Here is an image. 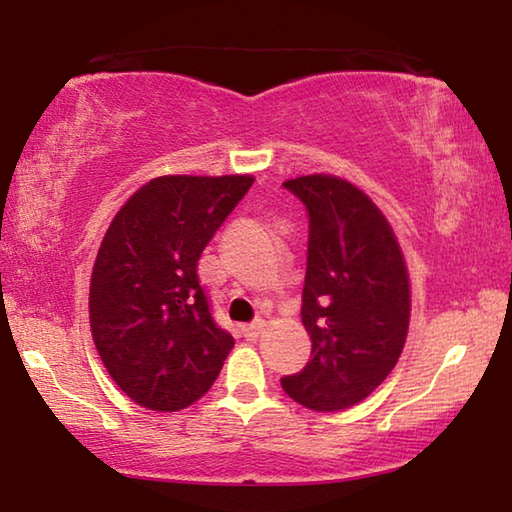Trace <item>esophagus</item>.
<instances>
[{"instance_id": "1", "label": "esophagus", "mask_w": 512, "mask_h": 512, "mask_svg": "<svg viewBox=\"0 0 512 512\" xmlns=\"http://www.w3.org/2000/svg\"><path fill=\"white\" fill-rule=\"evenodd\" d=\"M262 329H264V323H262V320H255V323H250V325H244V327H241V334H244V339H246V341H257V339H259V334H262Z\"/></svg>"}]
</instances>
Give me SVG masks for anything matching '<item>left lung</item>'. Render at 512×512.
<instances>
[{
  "label": "left lung",
  "mask_w": 512,
  "mask_h": 512,
  "mask_svg": "<svg viewBox=\"0 0 512 512\" xmlns=\"http://www.w3.org/2000/svg\"><path fill=\"white\" fill-rule=\"evenodd\" d=\"M284 187L309 214L300 314L311 359L282 377V388L311 411H343L366 400L400 359L411 320L409 271L391 223L359 187L327 173Z\"/></svg>",
  "instance_id": "obj_1"
}]
</instances>
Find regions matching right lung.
<instances>
[{
    "mask_svg": "<svg viewBox=\"0 0 512 512\" xmlns=\"http://www.w3.org/2000/svg\"><path fill=\"white\" fill-rule=\"evenodd\" d=\"M253 176H160L121 205L90 280V327L103 366L133 402L180 411L219 377L235 339L198 282L203 248Z\"/></svg>",
    "mask_w": 512,
    "mask_h": 512,
    "instance_id": "add662e5",
    "label": "right lung"
}]
</instances>
